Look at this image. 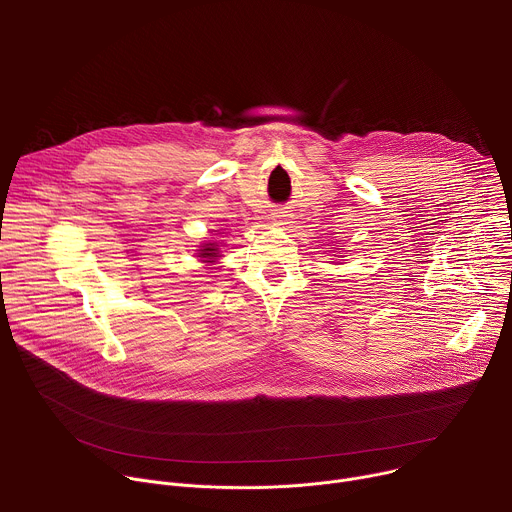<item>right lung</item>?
Wrapping results in <instances>:
<instances>
[{"label": "right lung", "instance_id": "right-lung-1", "mask_svg": "<svg viewBox=\"0 0 512 512\" xmlns=\"http://www.w3.org/2000/svg\"><path fill=\"white\" fill-rule=\"evenodd\" d=\"M216 247H218L216 243H204V249H200L198 257H204L206 263H212L218 257V249Z\"/></svg>", "mask_w": 512, "mask_h": 512}]
</instances>
